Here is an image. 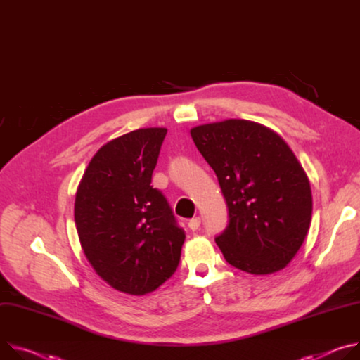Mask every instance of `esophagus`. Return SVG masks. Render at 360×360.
Instances as JSON below:
<instances>
[{"mask_svg":"<svg viewBox=\"0 0 360 360\" xmlns=\"http://www.w3.org/2000/svg\"><path fill=\"white\" fill-rule=\"evenodd\" d=\"M200 223H202V219L200 217H193L190 221H188V229L190 230H197L198 227H200Z\"/></svg>","mask_w":360,"mask_h":360,"instance_id":"obj_1","label":"esophagus"}]
</instances>
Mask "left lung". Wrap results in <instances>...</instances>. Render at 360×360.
Here are the masks:
<instances>
[{"mask_svg": "<svg viewBox=\"0 0 360 360\" xmlns=\"http://www.w3.org/2000/svg\"><path fill=\"white\" fill-rule=\"evenodd\" d=\"M190 134L229 207V224L216 237L227 263L252 274L285 269L304 242L313 209L295 153L277 133L249 120L197 126Z\"/></svg>", "mask_w": 360, "mask_h": 360, "instance_id": "1", "label": "left lung"}]
</instances>
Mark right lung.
Here are the masks:
<instances>
[{
	"label": "right lung",
	"mask_w": 360,
	"mask_h": 360,
	"mask_svg": "<svg viewBox=\"0 0 360 360\" xmlns=\"http://www.w3.org/2000/svg\"><path fill=\"white\" fill-rule=\"evenodd\" d=\"M167 129H139L104 144L78 184L74 220L83 252L115 290L141 296L176 271L186 234L151 176Z\"/></svg>",
	"instance_id": "add662e5"
}]
</instances>
